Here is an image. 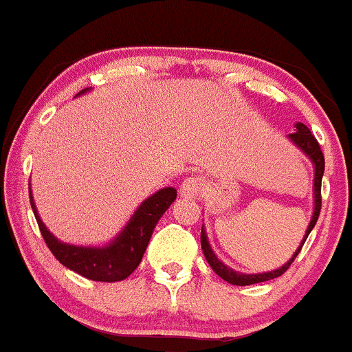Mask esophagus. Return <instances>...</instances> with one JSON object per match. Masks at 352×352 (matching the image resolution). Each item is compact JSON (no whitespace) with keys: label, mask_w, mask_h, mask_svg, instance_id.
<instances>
[{"label":"esophagus","mask_w":352,"mask_h":352,"mask_svg":"<svg viewBox=\"0 0 352 352\" xmlns=\"http://www.w3.org/2000/svg\"><path fill=\"white\" fill-rule=\"evenodd\" d=\"M206 190V179L202 177H190L180 184V195L186 199H195Z\"/></svg>","instance_id":"obj_1"}]
</instances>
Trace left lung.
<instances>
[{
  "label": "left lung",
  "instance_id": "left-lung-1",
  "mask_svg": "<svg viewBox=\"0 0 352 352\" xmlns=\"http://www.w3.org/2000/svg\"><path fill=\"white\" fill-rule=\"evenodd\" d=\"M295 128H297V131L292 133V135H288V140H290V142L294 143L298 150H302L303 153L310 158V162H312V165H314V212H312V219H310V223H309V228H307V231H305V236H303V239L300 241V246L297 248V251L292 254V258L287 261V263L280 266V268L273 270V272L251 273L250 275V273H239V272H236V270L229 268L228 265H224L223 261L216 256V253H214L212 248H210L209 239H207L204 226H202L201 244H202V251H204L207 263H209L210 268L216 272V275H219L221 278L226 280L228 283L244 287V285L261 283V282H268V280H273V278H278V276L283 275V273L290 268V265L294 263V260L297 258V254L300 253L303 243H305V239L309 238L310 231H312L314 226H316V223H317V219H319L320 206H322V199H320V184H322V175H324V168H325L324 155H322V150H320L319 143H317L316 136L310 133V129L307 128L305 124L297 123L295 124Z\"/></svg>",
  "mask_w": 352,
  "mask_h": 352
}]
</instances>
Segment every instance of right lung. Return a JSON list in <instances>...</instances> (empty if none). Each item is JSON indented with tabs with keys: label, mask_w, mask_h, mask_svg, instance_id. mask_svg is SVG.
Returning a JSON list of instances; mask_svg holds the SVG:
<instances>
[{
	"label": "right lung",
	"mask_w": 352,
	"mask_h": 352,
	"mask_svg": "<svg viewBox=\"0 0 352 352\" xmlns=\"http://www.w3.org/2000/svg\"><path fill=\"white\" fill-rule=\"evenodd\" d=\"M87 91L89 89H82L77 96L86 94ZM175 199V188H160L138 206L126 226L109 243L102 246H79V244L60 241L47 229V226L40 219L35 201H33L32 187H30V204L38 223L40 232L54 256L69 270L89 280L108 283L121 282L138 268L146 251L148 241L153 234L155 226Z\"/></svg>",
	"instance_id": "right-lung-1"
}]
</instances>
